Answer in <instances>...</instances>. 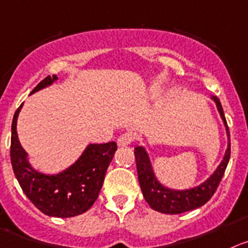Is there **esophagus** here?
I'll return each instance as SVG.
<instances>
[{
  "instance_id": "obj_1",
  "label": "esophagus",
  "mask_w": 248,
  "mask_h": 248,
  "mask_svg": "<svg viewBox=\"0 0 248 248\" xmlns=\"http://www.w3.org/2000/svg\"><path fill=\"white\" fill-rule=\"evenodd\" d=\"M132 142V136L129 133H124V135H121L117 140V145L119 147H127V145L131 144Z\"/></svg>"
}]
</instances>
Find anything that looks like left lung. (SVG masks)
<instances>
[{"mask_svg": "<svg viewBox=\"0 0 248 248\" xmlns=\"http://www.w3.org/2000/svg\"><path fill=\"white\" fill-rule=\"evenodd\" d=\"M210 99L215 103L219 115L223 120L226 136H228V148L218 168L215 169L214 172L202 184L185 189H175L165 186L156 177L147 149L143 145H137L135 148L138 181H140L143 197L152 209L164 213V214H181V213L197 209L205 204L218 188L226 166H228L229 159H230V133H229L228 124L224 116L220 101L217 96H212Z\"/></svg>", "mask_w": 248, "mask_h": 248, "instance_id": "left-lung-1", "label": "left lung"}]
</instances>
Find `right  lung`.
<instances>
[{
  "label": "right lung",
  "instance_id": "right-lung-1",
  "mask_svg": "<svg viewBox=\"0 0 248 248\" xmlns=\"http://www.w3.org/2000/svg\"><path fill=\"white\" fill-rule=\"evenodd\" d=\"M59 79L57 76L41 80L31 94L47 88ZM23 104L12 121L11 161L15 175L29 201L40 212L55 218H71L87 212L96 201L105 173L116 152L115 142L87 145L79 158L56 173L40 172L29 161L17 133V120Z\"/></svg>",
  "mask_w": 248,
  "mask_h": 248
}]
</instances>
